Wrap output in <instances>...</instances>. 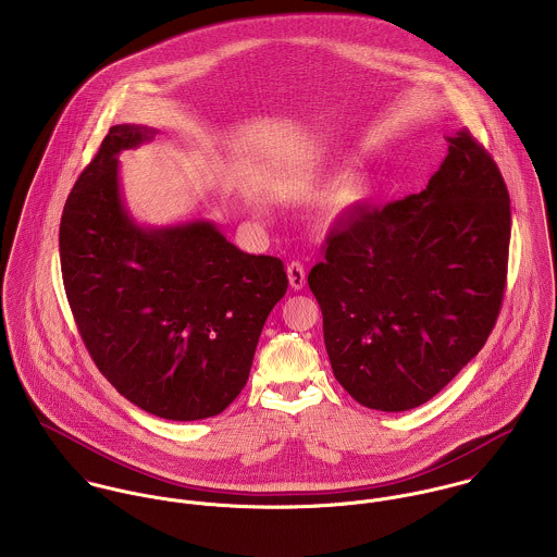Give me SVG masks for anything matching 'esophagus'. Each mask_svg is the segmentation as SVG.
<instances>
[{
  "label": "esophagus",
  "mask_w": 557,
  "mask_h": 557,
  "mask_svg": "<svg viewBox=\"0 0 557 557\" xmlns=\"http://www.w3.org/2000/svg\"><path fill=\"white\" fill-rule=\"evenodd\" d=\"M287 278H289V285L292 289H302L307 285V272H305V265L300 261H292L287 265Z\"/></svg>",
  "instance_id": "obj_1"
}]
</instances>
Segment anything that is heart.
<instances>
[{"label": "heart", "mask_w": 557, "mask_h": 557, "mask_svg": "<svg viewBox=\"0 0 557 557\" xmlns=\"http://www.w3.org/2000/svg\"><path fill=\"white\" fill-rule=\"evenodd\" d=\"M373 197V188L367 180L362 177H345L341 180L330 199H327V210H330V216L332 219H343V216H349L358 210H362Z\"/></svg>", "instance_id": "b5f03b06"}]
</instances>
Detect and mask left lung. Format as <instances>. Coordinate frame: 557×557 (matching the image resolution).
<instances>
[{"label": "left lung", "mask_w": 557, "mask_h": 557, "mask_svg": "<svg viewBox=\"0 0 557 557\" xmlns=\"http://www.w3.org/2000/svg\"><path fill=\"white\" fill-rule=\"evenodd\" d=\"M426 188L362 210L309 274L338 384L380 411L435 397L486 343L504 298L510 197L476 139L446 137Z\"/></svg>", "instance_id": "8db88e82"}]
</instances>
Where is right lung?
I'll use <instances>...</instances> for the list:
<instances>
[{"label":"right lung","instance_id":"1","mask_svg":"<svg viewBox=\"0 0 557 557\" xmlns=\"http://www.w3.org/2000/svg\"><path fill=\"white\" fill-rule=\"evenodd\" d=\"M157 135L109 128L60 223L66 296L100 373L164 420L221 413L246 386L263 323L287 292L283 261L242 252L195 219L139 225L120 188V152Z\"/></svg>","mask_w":557,"mask_h":557}]
</instances>
